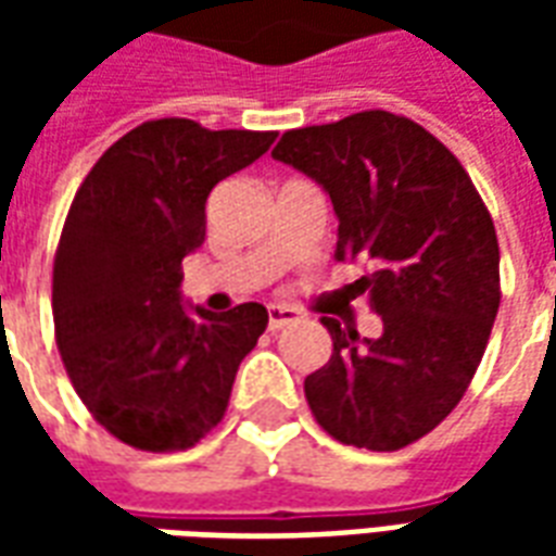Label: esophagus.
Wrapping results in <instances>:
<instances>
[{"label": "esophagus", "instance_id": "esophagus-1", "mask_svg": "<svg viewBox=\"0 0 556 556\" xmlns=\"http://www.w3.org/2000/svg\"><path fill=\"white\" fill-rule=\"evenodd\" d=\"M298 318H301V315L294 313L291 306H270V309H267V327H270V330H282V327L294 325Z\"/></svg>", "mask_w": 556, "mask_h": 556}]
</instances>
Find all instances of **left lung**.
I'll return each mask as SVG.
<instances>
[{
	"mask_svg": "<svg viewBox=\"0 0 556 556\" xmlns=\"http://www.w3.org/2000/svg\"><path fill=\"white\" fill-rule=\"evenodd\" d=\"M274 157L325 187L339 217V262L384 333L357 337L321 315L330 361L303 390L318 426L349 446L393 453L462 402L501 306V247L465 166L405 115L363 110L286 130Z\"/></svg>",
	"mask_w": 556,
	"mask_h": 556,
	"instance_id": "obj_1",
	"label": "left lung"
}]
</instances>
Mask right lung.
I'll use <instances>...</instances> for the list:
<instances>
[{
    "label": "right lung",
    "instance_id": "1",
    "mask_svg": "<svg viewBox=\"0 0 556 556\" xmlns=\"http://www.w3.org/2000/svg\"><path fill=\"white\" fill-rule=\"evenodd\" d=\"M274 130L154 118L113 142L71 202L53 258L55 345L83 405L142 453L190 450L229 408L262 303L187 315L181 262L205 241L207 193Z\"/></svg>",
    "mask_w": 556,
    "mask_h": 556
}]
</instances>
